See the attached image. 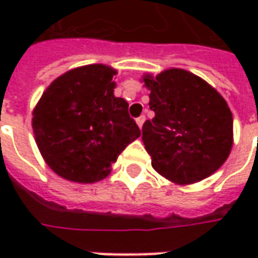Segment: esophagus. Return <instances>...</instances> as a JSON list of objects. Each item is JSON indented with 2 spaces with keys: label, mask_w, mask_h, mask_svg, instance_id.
<instances>
[{
  "label": "esophagus",
  "mask_w": 258,
  "mask_h": 258,
  "mask_svg": "<svg viewBox=\"0 0 258 258\" xmlns=\"http://www.w3.org/2000/svg\"><path fill=\"white\" fill-rule=\"evenodd\" d=\"M144 123H145V116H141V117H138V119H136V124H138L141 129H142Z\"/></svg>",
  "instance_id": "obj_1"
}]
</instances>
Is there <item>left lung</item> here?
I'll list each match as a JSON object with an SVG mask.
<instances>
[{
  "mask_svg": "<svg viewBox=\"0 0 258 258\" xmlns=\"http://www.w3.org/2000/svg\"><path fill=\"white\" fill-rule=\"evenodd\" d=\"M151 90L152 120L142 126V142L152 168L176 185L200 182L230 156L233 113L221 94L200 76L166 69L141 79Z\"/></svg>",
  "mask_w": 258,
  "mask_h": 258,
  "instance_id": "obj_1",
  "label": "left lung"
}]
</instances>
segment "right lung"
<instances>
[{
  "label": "right lung",
  "instance_id": "right-lung-1",
  "mask_svg": "<svg viewBox=\"0 0 258 258\" xmlns=\"http://www.w3.org/2000/svg\"><path fill=\"white\" fill-rule=\"evenodd\" d=\"M116 75L106 64L75 67L53 80L35 104V144L45 164L63 179L102 181L124 148L141 136L127 102L114 96Z\"/></svg>",
  "mask_w": 258,
  "mask_h": 258
}]
</instances>
